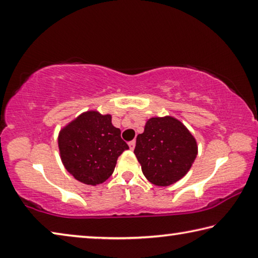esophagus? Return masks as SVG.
<instances>
[{
    "label": "esophagus",
    "instance_id": "1",
    "mask_svg": "<svg viewBox=\"0 0 258 258\" xmlns=\"http://www.w3.org/2000/svg\"><path fill=\"white\" fill-rule=\"evenodd\" d=\"M128 147H130V149L131 150H133L134 148H135V141L133 140V141H131V142H128Z\"/></svg>",
    "mask_w": 258,
    "mask_h": 258
}]
</instances>
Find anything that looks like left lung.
I'll use <instances>...</instances> for the list:
<instances>
[{
    "label": "left lung",
    "instance_id": "8db88e82",
    "mask_svg": "<svg viewBox=\"0 0 258 258\" xmlns=\"http://www.w3.org/2000/svg\"><path fill=\"white\" fill-rule=\"evenodd\" d=\"M134 154L148 181L167 186L185 175L197 157L195 138L173 117H152L137 138Z\"/></svg>",
    "mask_w": 258,
    "mask_h": 258
}]
</instances>
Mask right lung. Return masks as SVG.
I'll return each mask as SVG.
<instances>
[{
  "label": "right lung",
  "instance_id": "right-lung-1",
  "mask_svg": "<svg viewBox=\"0 0 258 258\" xmlns=\"http://www.w3.org/2000/svg\"><path fill=\"white\" fill-rule=\"evenodd\" d=\"M61 160L82 183L97 185L111 176L118 157L128 149L110 115L86 111L60 131Z\"/></svg>",
  "mask_w": 258,
  "mask_h": 258
}]
</instances>
